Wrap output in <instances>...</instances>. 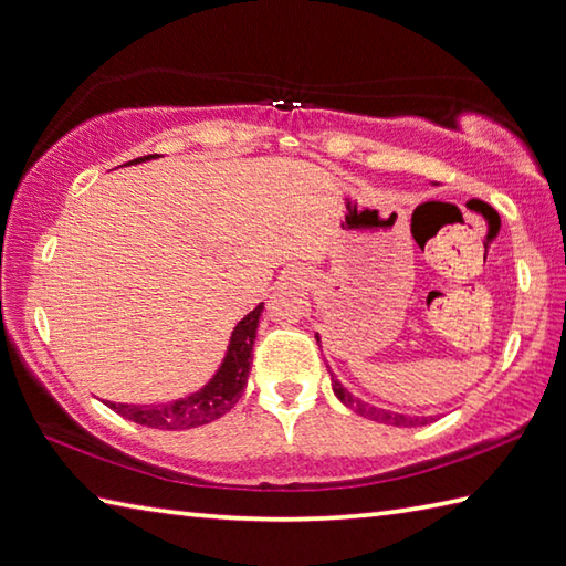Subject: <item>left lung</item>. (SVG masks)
<instances>
[{
  "instance_id": "1",
  "label": "left lung",
  "mask_w": 566,
  "mask_h": 566,
  "mask_svg": "<svg viewBox=\"0 0 566 566\" xmlns=\"http://www.w3.org/2000/svg\"><path fill=\"white\" fill-rule=\"evenodd\" d=\"M333 375V371H329ZM333 389L337 394V399L345 403V407H349L355 413L365 416V419H371V421H379V423H391V426H421L429 419H419V416H407V413H397V411H384V409H377L371 407V403H365L359 401L357 397H352V394L339 384L335 377H333Z\"/></svg>"
}]
</instances>
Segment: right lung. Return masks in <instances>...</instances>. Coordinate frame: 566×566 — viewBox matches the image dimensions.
<instances>
[{
    "instance_id": "add662e5",
    "label": "right lung",
    "mask_w": 566,
    "mask_h": 566,
    "mask_svg": "<svg viewBox=\"0 0 566 566\" xmlns=\"http://www.w3.org/2000/svg\"><path fill=\"white\" fill-rule=\"evenodd\" d=\"M155 155L137 157L133 163H145ZM125 163V165H133ZM263 313V305L253 307V311L233 327L231 343L223 357L219 371L214 375L205 389H199L191 397L169 401V403H113L108 407L120 413L123 419L135 421L140 426H150V429L163 431H182V429H197L209 421L219 419L227 411L233 409V403L241 399L243 389H247V379L251 371L253 359V343H255V329H259V319Z\"/></svg>"
}]
</instances>
